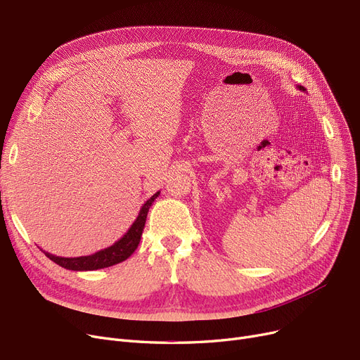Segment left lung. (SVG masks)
<instances>
[{"instance_id":"1","label":"left lung","mask_w":360,"mask_h":360,"mask_svg":"<svg viewBox=\"0 0 360 360\" xmlns=\"http://www.w3.org/2000/svg\"><path fill=\"white\" fill-rule=\"evenodd\" d=\"M297 88H299L300 91H306V89H304V86H302V85H299V86H297Z\"/></svg>"}]
</instances>
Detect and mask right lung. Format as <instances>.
I'll use <instances>...</instances> for the list:
<instances>
[{
  "label": "right lung",
  "instance_id": "right-lung-1",
  "mask_svg": "<svg viewBox=\"0 0 360 360\" xmlns=\"http://www.w3.org/2000/svg\"><path fill=\"white\" fill-rule=\"evenodd\" d=\"M160 191L155 193L154 195H151L139 210L136 219L134 221V224L131 225V228L128 229V232L124 236L116 241L113 245L107 247L104 250H100V252L89 255V256H81V257H60V256H54L51 253H45V256L49 257L50 260H53L54 263H57L58 266L69 269V271H96V269H103V268H108L113 266V264H117L123 260H127L141 241V236L143 231L146 226V221H147V213L153 205V201L159 197Z\"/></svg>",
  "mask_w": 360,
  "mask_h": 360
}]
</instances>
